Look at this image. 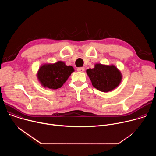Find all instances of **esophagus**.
I'll use <instances>...</instances> for the list:
<instances>
[{
    "instance_id": "esophagus-1",
    "label": "esophagus",
    "mask_w": 156,
    "mask_h": 156,
    "mask_svg": "<svg viewBox=\"0 0 156 156\" xmlns=\"http://www.w3.org/2000/svg\"><path fill=\"white\" fill-rule=\"evenodd\" d=\"M84 70H85L84 67H78L77 69V71L79 72H83L84 71Z\"/></svg>"
}]
</instances>
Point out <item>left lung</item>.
Returning a JSON list of instances; mask_svg holds the SVG:
<instances>
[{
	"label": "left lung",
	"instance_id": "obj_1",
	"mask_svg": "<svg viewBox=\"0 0 156 156\" xmlns=\"http://www.w3.org/2000/svg\"><path fill=\"white\" fill-rule=\"evenodd\" d=\"M93 86L102 92H108L118 86L122 80L120 72L114 65L96 64L94 69L86 70Z\"/></svg>",
	"mask_w": 156,
	"mask_h": 156
}]
</instances>
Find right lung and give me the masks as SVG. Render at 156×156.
Returning a JSON list of instances; mask_svg holds the SVG:
<instances>
[{"label": "right lung", "mask_w": 156, "mask_h": 156, "mask_svg": "<svg viewBox=\"0 0 156 156\" xmlns=\"http://www.w3.org/2000/svg\"><path fill=\"white\" fill-rule=\"evenodd\" d=\"M73 72L74 69L72 66H66L64 62L58 61L41 66L37 78L44 87L55 90L62 86Z\"/></svg>", "instance_id": "obj_1"}]
</instances>
